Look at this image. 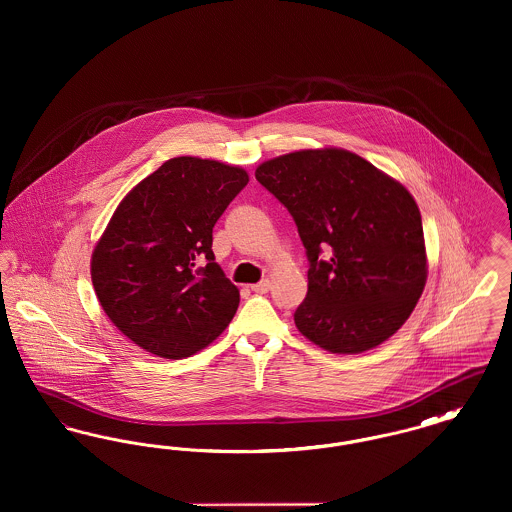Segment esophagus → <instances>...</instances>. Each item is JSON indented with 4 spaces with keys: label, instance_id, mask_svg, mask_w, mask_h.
I'll return each instance as SVG.
<instances>
[{
    "label": "esophagus",
    "instance_id": "esophagus-1",
    "mask_svg": "<svg viewBox=\"0 0 512 512\" xmlns=\"http://www.w3.org/2000/svg\"><path fill=\"white\" fill-rule=\"evenodd\" d=\"M268 290H270V280H261L259 284L251 286V292L255 293H267Z\"/></svg>",
    "mask_w": 512,
    "mask_h": 512
}]
</instances>
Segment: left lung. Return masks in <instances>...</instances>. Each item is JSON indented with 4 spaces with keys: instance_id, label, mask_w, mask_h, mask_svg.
Instances as JSON below:
<instances>
[{
    "instance_id": "obj_1",
    "label": "left lung",
    "mask_w": 512,
    "mask_h": 512,
    "mask_svg": "<svg viewBox=\"0 0 512 512\" xmlns=\"http://www.w3.org/2000/svg\"><path fill=\"white\" fill-rule=\"evenodd\" d=\"M255 178L290 211L309 259L297 330L330 353L351 355L393 336L428 272L422 219L407 188L345 149L288 153L259 165Z\"/></svg>"
}]
</instances>
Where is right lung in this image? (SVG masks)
<instances>
[{
  "label": "right lung",
  "instance_id": "1",
  "mask_svg": "<svg viewBox=\"0 0 512 512\" xmlns=\"http://www.w3.org/2000/svg\"><path fill=\"white\" fill-rule=\"evenodd\" d=\"M240 167L176 157L117 207L94 255L105 315L149 353L182 359L207 347L240 305L213 253V226L247 186Z\"/></svg>",
  "mask_w": 512,
  "mask_h": 512
}]
</instances>
